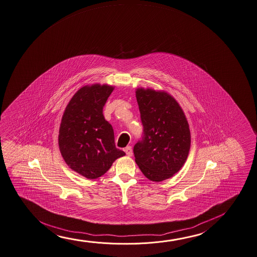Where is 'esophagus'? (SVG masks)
Listing matches in <instances>:
<instances>
[{
	"instance_id": "34e87169",
	"label": "esophagus",
	"mask_w": 257,
	"mask_h": 257,
	"mask_svg": "<svg viewBox=\"0 0 257 257\" xmlns=\"http://www.w3.org/2000/svg\"><path fill=\"white\" fill-rule=\"evenodd\" d=\"M125 152H126V156H128V157H131L132 154H133V151H132V148H131V146H127L126 149H125Z\"/></svg>"
}]
</instances>
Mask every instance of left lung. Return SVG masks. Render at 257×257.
I'll use <instances>...</instances> for the list:
<instances>
[{
	"instance_id": "1",
	"label": "left lung",
	"mask_w": 257,
	"mask_h": 257,
	"mask_svg": "<svg viewBox=\"0 0 257 257\" xmlns=\"http://www.w3.org/2000/svg\"><path fill=\"white\" fill-rule=\"evenodd\" d=\"M137 101L143 134L133 149L136 163L145 177L160 182L171 178L186 162L190 131L182 108L164 91L138 89Z\"/></svg>"
}]
</instances>
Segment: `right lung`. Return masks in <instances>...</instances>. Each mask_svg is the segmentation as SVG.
Segmentation results:
<instances>
[{
    "instance_id": "add662e5",
    "label": "right lung",
    "mask_w": 257,
    "mask_h": 257,
    "mask_svg": "<svg viewBox=\"0 0 257 257\" xmlns=\"http://www.w3.org/2000/svg\"><path fill=\"white\" fill-rule=\"evenodd\" d=\"M114 88L85 86L79 89L62 116L59 147L72 170L89 179L101 177L125 152L115 146L113 127L103 116V107Z\"/></svg>"
}]
</instances>
